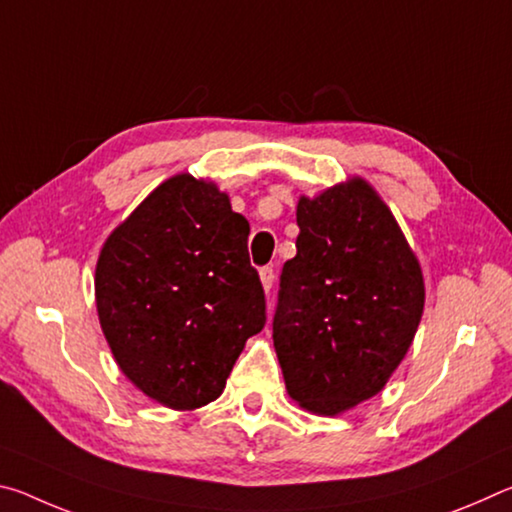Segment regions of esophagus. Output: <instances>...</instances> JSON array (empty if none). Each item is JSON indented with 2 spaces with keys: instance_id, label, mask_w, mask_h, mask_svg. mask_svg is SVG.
I'll return each instance as SVG.
<instances>
[{
  "instance_id": "34e87169",
  "label": "esophagus",
  "mask_w": 512,
  "mask_h": 512,
  "mask_svg": "<svg viewBox=\"0 0 512 512\" xmlns=\"http://www.w3.org/2000/svg\"><path fill=\"white\" fill-rule=\"evenodd\" d=\"M259 280H262V287H264V291L268 293L271 291V287H273V280H275V271L271 266H264V268H259Z\"/></svg>"
}]
</instances>
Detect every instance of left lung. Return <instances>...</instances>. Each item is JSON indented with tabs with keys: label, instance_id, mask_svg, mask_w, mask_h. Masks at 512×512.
Wrapping results in <instances>:
<instances>
[{
	"label": "left lung",
	"instance_id": "obj_1",
	"mask_svg": "<svg viewBox=\"0 0 512 512\" xmlns=\"http://www.w3.org/2000/svg\"><path fill=\"white\" fill-rule=\"evenodd\" d=\"M273 345L291 400L339 415L386 386L418 332L424 280L393 212L363 178L300 196Z\"/></svg>",
	"mask_w": 512,
	"mask_h": 512
}]
</instances>
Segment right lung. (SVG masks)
Returning <instances> with one entry per match:
<instances>
[{
	"instance_id": "add662e5",
	"label": "right lung",
	"mask_w": 512,
	"mask_h": 512,
	"mask_svg": "<svg viewBox=\"0 0 512 512\" xmlns=\"http://www.w3.org/2000/svg\"><path fill=\"white\" fill-rule=\"evenodd\" d=\"M250 225L210 180L178 173L101 248L94 296L121 372L151 400L192 411L223 393L266 300Z\"/></svg>"
}]
</instances>
